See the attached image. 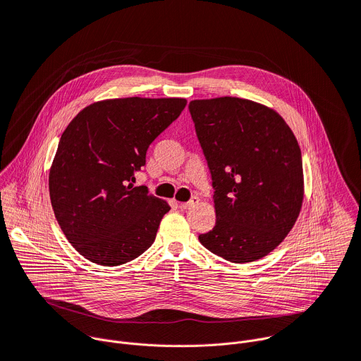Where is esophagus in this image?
<instances>
[{
	"label": "esophagus",
	"instance_id": "esophagus-1",
	"mask_svg": "<svg viewBox=\"0 0 361 361\" xmlns=\"http://www.w3.org/2000/svg\"><path fill=\"white\" fill-rule=\"evenodd\" d=\"M200 202V198L198 197H192L190 201L187 202H180V207L184 209V210H191L192 207H195V205Z\"/></svg>",
	"mask_w": 361,
	"mask_h": 361
}]
</instances>
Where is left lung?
<instances>
[{
  "mask_svg": "<svg viewBox=\"0 0 361 361\" xmlns=\"http://www.w3.org/2000/svg\"><path fill=\"white\" fill-rule=\"evenodd\" d=\"M207 160L216 226L200 243L231 263L271 252L290 233L304 197L298 142L283 117L237 97L188 104Z\"/></svg>",
  "mask_w": 361,
  "mask_h": 361,
  "instance_id": "obj_1",
  "label": "left lung"
}]
</instances>
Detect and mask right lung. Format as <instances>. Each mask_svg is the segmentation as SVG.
<instances>
[{"mask_svg":"<svg viewBox=\"0 0 361 361\" xmlns=\"http://www.w3.org/2000/svg\"><path fill=\"white\" fill-rule=\"evenodd\" d=\"M185 98H114L81 110L61 135L48 187L56 219L73 247L99 266H121L156 240L167 201L134 187L149 144Z\"/></svg>","mask_w":361,"mask_h":361,"instance_id":"right-lung-1","label":"right lung"}]
</instances>
